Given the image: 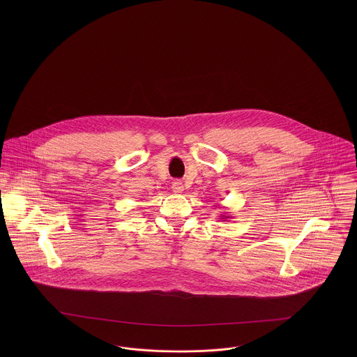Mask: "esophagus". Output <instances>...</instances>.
<instances>
[{
    "instance_id": "1",
    "label": "esophagus",
    "mask_w": 357,
    "mask_h": 357,
    "mask_svg": "<svg viewBox=\"0 0 357 357\" xmlns=\"http://www.w3.org/2000/svg\"><path fill=\"white\" fill-rule=\"evenodd\" d=\"M172 190H173V192H176V194H181V192L184 191V184H183V181H180V180L173 181V183H172Z\"/></svg>"
}]
</instances>
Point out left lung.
Wrapping results in <instances>:
<instances>
[{
    "instance_id": "left-lung-1",
    "label": "left lung",
    "mask_w": 357,
    "mask_h": 357,
    "mask_svg": "<svg viewBox=\"0 0 357 357\" xmlns=\"http://www.w3.org/2000/svg\"><path fill=\"white\" fill-rule=\"evenodd\" d=\"M220 217H221V220H222V221H225V220H227V218H231V217H229V215H227V214H224V213H222V214H221V215H220Z\"/></svg>"
}]
</instances>
